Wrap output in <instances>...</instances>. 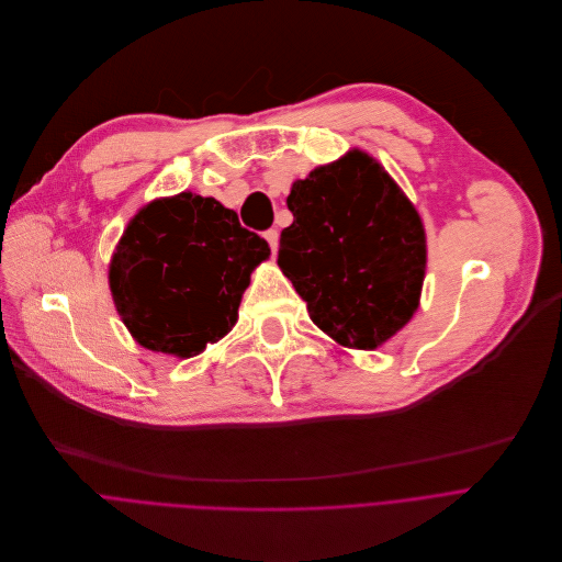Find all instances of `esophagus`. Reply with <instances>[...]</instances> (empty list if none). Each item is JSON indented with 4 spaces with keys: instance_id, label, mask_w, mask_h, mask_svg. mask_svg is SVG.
Segmentation results:
<instances>
[{
    "instance_id": "34e87169",
    "label": "esophagus",
    "mask_w": 562,
    "mask_h": 562,
    "mask_svg": "<svg viewBox=\"0 0 562 562\" xmlns=\"http://www.w3.org/2000/svg\"><path fill=\"white\" fill-rule=\"evenodd\" d=\"M266 241L270 244V250H272V255H277V250H279V233L272 228V231H266Z\"/></svg>"
}]
</instances>
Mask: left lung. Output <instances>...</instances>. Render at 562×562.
Returning <instances> with one entry per match:
<instances>
[{
	"label": "left lung",
	"instance_id": "1",
	"mask_svg": "<svg viewBox=\"0 0 562 562\" xmlns=\"http://www.w3.org/2000/svg\"><path fill=\"white\" fill-rule=\"evenodd\" d=\"M294 216L279 241V268L336 344L383 346L414 316L427 246L423 221L363 150L292 183Z\"/></svg>",
	"mask_w": 562,
	"mask_h": 562
}]
</instances>
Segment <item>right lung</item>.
<instances>
[{
	"instance_id": "1",
	"label": "right lung",
	"mask_w": 562,
	"mask_h": 562,
	"mask_svg": "<svg viewBox=\"0 0 562 562\" xmlns=\"http://www.w3.org/2000/svg\"><path fill=\"white\" fill-rule=\"evenodd\" d=\"M268 257V241L235 210L181 192L131 218L108 283L139 346L190 359L235 327L250 274Z\"/></svg>"
}]
</instances>
